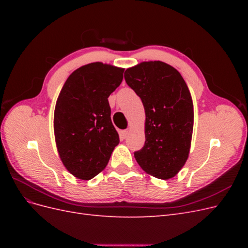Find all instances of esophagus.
<instances>
[{
	"instance_id": "34e87169",
	"label": "esophagus",
	"mask_w": 248,
	"mask_h": 248,
	"mask_svg": "<svg viewBox=\"0 0 248 248\" xmlns=\"http://www.w3.org/2000/svg\"><path fill=\"white\" fill-rule=\"evenodd\" d=\"M121 134H122L123 139H126L127 137H128V134H129V129H125V130H123V131L121 132Z\"/></svg>"
}]
</instances>
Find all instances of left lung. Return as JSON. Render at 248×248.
<instances>
[{"mask_svg":"<svg viewBox=\"0 0 248 248\" xmlns=\"http://www.w3.org/2000/svg\"><path fill=\"white\" fill-rule=\"evenodd\" d=\"M125 80L141 99L146 112L145 145L134 157L149 175L175 177L188 158L193 130V103L177 69L161 61L126 69Z\"/></svg>","mask_w":248,"mask_h":248,"instance_id":"obj_1","label":"left lung"}]
</instances>
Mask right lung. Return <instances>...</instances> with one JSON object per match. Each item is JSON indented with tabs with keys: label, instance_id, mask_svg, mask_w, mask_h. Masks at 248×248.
Returning a JSON list of instances; mask_svg holds the SVG:
<instances>
[{
	"label": "right lung",
	"instance_id": "1",
	"mask_svg": "<svg viewBox=\"0 0 248 248\" xmlns=\"http://www.w3.org/2000/svg\"><path fill=\"white\" fill-rule=\"evenodd\" d=\"M123 72L100 62L81 66L60 92L54 115L57 149L65 168L78 179L98 175L119 144L108 98L122 82Z\"/></svg>",
	"mask_w": 248,
	"mask_h": 248
}]
</instances>
